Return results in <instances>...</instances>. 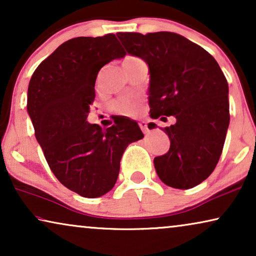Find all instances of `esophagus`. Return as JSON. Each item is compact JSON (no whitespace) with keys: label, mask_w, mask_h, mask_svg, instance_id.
Segmentation results:
<instances>
[{"label":"esophagus","mask_w":256,"mask_h":256,"mask_svg":"<svg viewBox=\"0 0 256 256\" xmlns=\"http://www.w3.org/2000/svg\"><path fill=\"white\" fill-rule=\"evenodd\" d=\"M138 126H140V128L142 129V132H144V134H148L149 132V128H148V124H146V121H141L138 124Z\"/></svg>","instance_id":"esophagus-1"}]
</instances>
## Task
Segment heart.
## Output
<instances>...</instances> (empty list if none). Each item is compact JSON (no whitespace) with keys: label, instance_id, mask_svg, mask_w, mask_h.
I'll use <instances>...</instances> for the list:
<instances>
[{"label":"heart","instance_id":"heart-1","mask_svg":"<svg viewBox=\"0 0 256 256\" xmlns=\"http://www.w3.org/2000/svg\"><path fill=\"white\" fill-rule=\"evenodd\" d=\"M138 58L135 57H127L124 59V62H130L134 60H138ZM143 108L142 99L136 96H128L118 99L113 102V110L116 113L121 115H127V116H134V115L138 114Z\"/></svg>","mask_w":256,"mask_h":256}]
</instances>
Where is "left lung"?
Returning a JSON list of instances; mask_svg holds the SVG:
<instances>
[{
	"label": "left lung",
	"mask_w": 256,
	"mask_h": 256,
	"mask_svg": "<svg viewBox=\"0 0 256 256\" xmlns=\"http://www.w3.org/2000/svg\"><path fill=\"white\" fill-rule=\"evenodd\" d=\"M116 36L129 54L148 64L150 116L176 118L163 129L169 152L154 158L160 180L182 190L197 186L214 170L230 124L228 84L222 68L208 51L178 34ZM156 127L152 122L149 129Z\"/></svg>",
	"instance_id": "8db88e82"
}]
</instances>
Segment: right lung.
Here are the masks:
<instances>
[{"label": "right lung", "instance_id": "add662e5", "mask_svg": "<svg viewBox=\"0 0 256 256\" xmlns=\"http://www.w3.org/2000/svg\"><path fill=\"white\" fill-rule=\"evenodd\" d=\"M124 56L113 34L72 38L40 62L29 82L26 110L45 160L64 186L85 198L114 188L126 148L143 138L129 118L107 129L87 121L100 68Z\"/></svg>", "mask_w": 256, "mask_h": 256}]
</instances>
